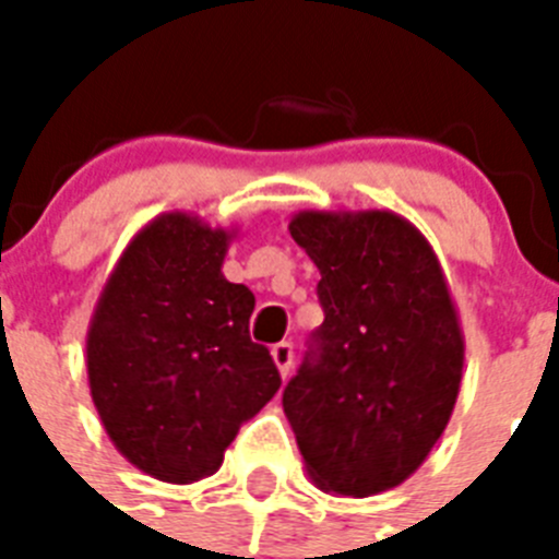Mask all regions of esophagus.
Here are the masks:
<instances>
[{"label": "esophagus", "mask_w": 559, "mask_h": 559, "mask_svg": "<svg viewBox=\"0 0 559 559\" xmlns=\"http://www.w3.org/2000/svg\"><path fill=\"white\" fill-rule=\"evenodd\" d=\"M272 359H275V366H278L281 377H287L289 368H293V359H296V354H293V345H289V342H278V345H272Z\"/></svg>", "instance_id": "34e87169"}]
</instances>
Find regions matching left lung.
I'll list each match as a JSON object with an SVG mask.
<instances>
[{"instance_id":"8db88e82","label":"left lung","mask_w":559,"mask_h":559,"mask_svg":"<svg viewBox=\"0 0 559 559\" xmlns=\"http://www.w3.org/2000/svg\"><path fill=\"white\" fill-rule=\"evenodd\" d=\"M289 235L319 266L324 322L284 389L316 487L403 485L450 424L464 333L441 261L394 211H298Z\"/></svg>"}]
</instances>
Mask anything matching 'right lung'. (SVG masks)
Returning <instances> with one entry per match:
<instances>
[{"label":"right lung","instance_id":"add662e5","mask_svg":"<svg viewBox=\"0 0 559 559\" xmlns=\"http://www.w3.org/2000/svg\"><path fill=\"white\" fill-rule=\"evenodd\" d=\"M235 228L186 211L127 243L86 331L92 403L133 467L168 485L217 473L243 420L281 389L249 340L252 289L223 275Z\"/></svg>","mask_w":559,"mask_h":559}]
</instances>
